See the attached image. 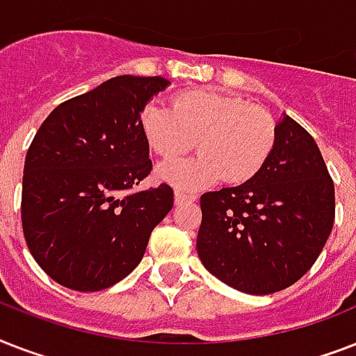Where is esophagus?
Listing matches in <instances>:
<instances>
[{
  "label": "esophagus",
  "mask_w": 356,
  "mask_h": 356,
  "mask_svg": "<svg viewBox=\"0 0 356 356\" xmlns=\"http://www.w3.org/2000/svg\"><path fill=\"white\" fill-rule=\"evenodd\" d=\"M197 200L195 194H186L183 190H175V205H183V203H192Z\"/></svg>",
  "instance_id": "esophagus-1"
}]
</instances>
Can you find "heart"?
<instances>
[{
	"label": "heart",
	"instance_id": "1",
	"mask_svg": "<svg viewBox=\"0 0 356 356\" xmlns=\"http://www.w3.org/2000/svg\"><path fill=\"white\" fill-rule=\"evenodd\" d=\"M140 127L162 161L177 159L195 140L200 155L156 170L161 181L184 190L203 188L220 177L227 184L253 179L270 159L277 136L275 120L266 108L207 88L181 92L172 108L147 103Z\"/></svg>",
	"mask_w": 356,
	"mask_h": 356
}]
</instances>
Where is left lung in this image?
Masks as SVG:
<instances>
[{"label": "left lung", "instance_id": "1", "mask_svg": "<svg viewBox=\"0 0 356 356\" xmlns=\"http://www.w3.org/2000/svg\"><path fill=\"white\" fill-rule=\"evenodd\" d=\"M275 129L273 151L253 179L201 195V262L251 296L298 282L334 223V184L318 144L286 114Z\"/></svg>", "mask_w": 356, "mask_h": 356}]
</instances>
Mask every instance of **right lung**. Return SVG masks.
Here are the masks:
<instances>
[{"instance_id": "obj_1", "label": "right lung", "mask_w": 356, "mask_h": 356, "mask_svg": "<svg viewBox=\"0 0 356 356\" xmlns=\"http://www.w3.org/2000/svg\"><path fill=\"white\" fill-rule=\"evenodd\" d=\"M168 85L159 75H118L60 103L35 134L22 225L33 259L58 284L97 292L120 282L172 211L168 184L133 192L153 168L140 113Z\"/></svg>"}]
</instances>
